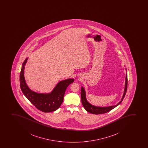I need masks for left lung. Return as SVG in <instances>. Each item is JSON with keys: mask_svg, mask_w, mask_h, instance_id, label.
<instances>
[{"mask_svg": "<svg viewBox=\"0 0 148 148\" xmlns=\"http://www.w3.org/2000/svg\"><path fill=\"white\" fill-rule=\"evenodd\" d=\"M125 88H124V94L123 95L122 99L121 101L115 106H110L108 107H96L94 106L89 104L88 102H87L86 99V94H85V91L84 89L82 87L81 88L82 92H81V100H82V104L83 107L85 109V110L87 112H90L91 114H103L106 113V112H109L110 110L114 109V108L116 107V106L121 104L122 102L123 99L125 97L126 93L127 91V75L126 74L125 79Z\"/></svg>", "mask_w": 148, "mask_h": 148, "instance_id": "obj_1", "label": "left lung"}]
</instances>
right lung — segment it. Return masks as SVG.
Here are the masks:
<instances>
[{
    "label": "right lung",
    "instance_id": "add662e5",
    "mask_svg": "<svg viewBox=\"0 0 148 148\" xmlns=\"http://www.w3.org/2000/svg\"><path fill=\"white\" fill-rule=\"evenodd\" d=\"M27 60L26 59L23 63L20 75L21 89L24 95L36 108L43 112H51L57 110L63 102L66 88L74 82V79L71 78L60 82L50 93H37L29 89L25 80L24 69Z\"/></svg>",
    "mask_w": 148,
    "mask_h": 148
}]
</instances>
